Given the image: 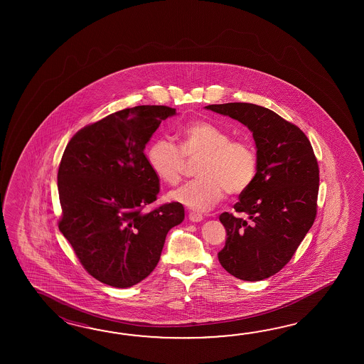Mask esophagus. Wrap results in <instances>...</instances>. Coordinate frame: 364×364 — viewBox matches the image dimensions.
Instances as JSON below:
<instances>
[{"mask_svg":"<svg viewBox=\"0 0 364 364\" xmlns=\"http://www.w3.org/2000/svg\"><path fill=\"white\" fill-rule=\"evenodd\" d=\"M188 220L193 221V223H200V221H203V216H201L200 213L190 212V213H188Z\"/></svg>","mask_w":364,"mask_h":364,"instance_id":"1","label":"esophagus"}]
</instances>
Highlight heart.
Returning <instances> with one entry per match:
<instances>
[{"mask_svg":"<svg viewBox=\"0 0 364 364\" xmlns=\"http://www.w3.org/2000/svg\"><path fill=\"white\" fill-rule=\"evenodd\" d=\"M179 147L159 138L147 149V161L156 177L168 185L178 183L186 169V159L200 157L198 179L169 193V199L196 212L213 208L225 191L238 195L254 182L257 168L255 149L246 140L232 135L208 121H195L178 132Z\"/></svg>","mask_w":364,"mask_h":364,"instance_id":"b5f03b06","label":"heart"}]
</instances>
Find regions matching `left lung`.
I'll use <instances>...</instances> for the list:
<instances>
[{
    "mask_svg": "<svg viewBox=\"0 0 364 364\" xmlns=\"http://www.w3.org/2000/svg\"><path fill=\"white\" fill-rule=\"evenodd\" d=\"M205 109L245 124L255 140L256 176L234 205L247 220L225 212L220 264L243 281H260L293 257L316 217L318 166L304 132L271 109L248 102Z\"/></svg>",
    "mask_w": 364,
    "mask_h": 364,
    "instance_id": "left-lung-1",
    "label": "left lung"
}]
</instances>
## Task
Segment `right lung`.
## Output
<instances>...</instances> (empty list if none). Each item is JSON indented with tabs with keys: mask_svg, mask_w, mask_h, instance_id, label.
<instances>
[{
	"mask_svg": "<svg viewBox=\"0 0 364 364\" xmlns=\"http://www.w3.org/2000/svg\"><path fill=\"white\" fill-rule=\"evenodd\" d=\"M176 114L164 105L119 110L77 132L62 155L58 228L85 271L109 287H130L149 276L166 234L185 218L176 201L143 212L160 191L144 149Z\"/></svg>",
	"mask_w": 364,
	"mask_h": 364,
	"instance_id": "1",
	"label": "right lung"
}]
</instances>
